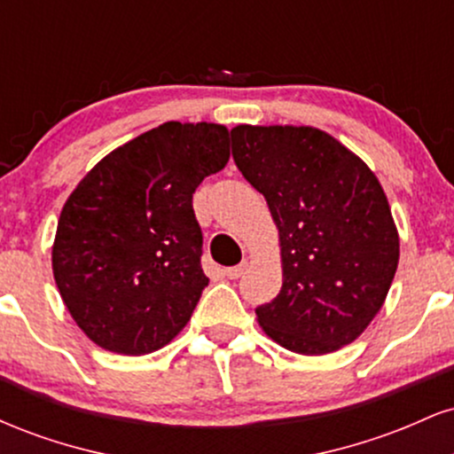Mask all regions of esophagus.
I'll return each instance as SVG.
<instances>
[{
	"label": "esophagus",
	"mask_w": 454,
	"mask_h": 454,
	"mask_svg": "<svg viewBox=\"0 0 454 454\" xmlns=\"http://www.w3.org/2000/svg\"><path fill=\"white\" fill-rule=\"evenodd\" d=\"M245 267H247V262L237 264V267H228L226 270H223V275H226L228 279H239V278H241V275H243Z\"/></svg>",
	"instance_id": "1"
}]
</instances>
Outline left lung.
<instances>
[{"label":"left lung","mask_w":454,"mask_h":454,"mask_svg":"<svg viewBox=\"0 0 454 454\" xmlns=\"http://www.w3.org/2000/svg\"><path fill=\"white\" fill-rule=\"evenodd\" d=\"M232 158L279 228L284 284L256 307L286 350L328 354L356 340L387 299L399 234L382 185L331 134L309 126H237Z\"/></svg>","instance_id":"obj_1"}]
</instances>
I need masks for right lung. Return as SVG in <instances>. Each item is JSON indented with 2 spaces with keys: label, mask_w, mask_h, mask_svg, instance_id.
Wrapping results in <instances>:
<instances>
[{
  "label": "right lung",
  "mask_w": 454,
  "mask_h": 454,
  "mask_svg": "<svg viewBox=\"0 0 454 454\" xmlns=\"http://www.w3.org/2000/svg\"><path fill=\"white\" fill-rule=\"evenodd\" d=\"M228 158L223 126L168 121L114 149L76 185L57 223L53 275L93 343L140 356L187 325L209 284L192 196Z\"/></svg>",
  "instance_id": "obj_1"
}]
</instances>
